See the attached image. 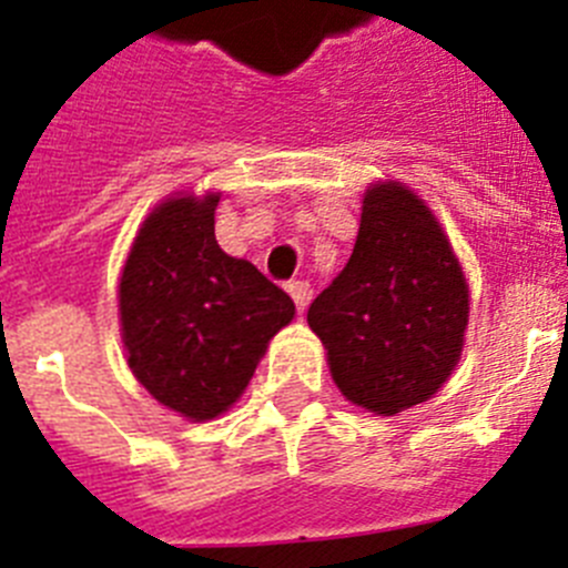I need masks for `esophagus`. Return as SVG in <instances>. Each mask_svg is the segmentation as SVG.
<instances>
[{
  "label": "esophagus",
  "instance_id": "esophagus-1",
  "mask_svg": "<svg viewBox=\"0 0 568 568\" xmlns=\"http://www.w3.org/2000/svg\"><path fill=\"white\" fill-rule=\"evenodd\" d=\"M288 294H291V300L297 303L300 314L305 312V305L312 303V285L305 283V280H294V283H288Z\"/></svg>",
  "mask_w": 568,
  "mask_h": 568
}]
</instances>
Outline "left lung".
Segmentation results:
<instances>
[{
  "instance_id": "obj_1",
  "label": "left lung",
  "mask_w": 568,
  "mask_h": 568,
  "mask_svg": "<svg viewBox=\"0 0 568 568\" xmlns=\"http://www.w3.org/2000/svg\"><path fill=\"white\" fill-rule=\"evenodd\" d=\"M345 400L374 414L426 403L455 372L468 285L426 202L400 182L363 196L345 268L308 308Z\"/></svg>"
}]
</instances>
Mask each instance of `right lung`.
<instances>
[{
  "label": "right lung",
  "instance_id": "right-lung-1",
  "mask_svg": "<svg viewBox=\"0 0 568 568\" xmlns=\"http://www.w3.org/2000/svg\"><path fill=\"white\" fill-rule=\"evenodd\" d=\"M216 202L185 194L156 205L120 280L128 366L154 400L194 423L234 406L268 339L294 320L280 285L216 245Z\"/></svg>",
  "mask_w": 568,
  "mask_h": 568
}]
</instances>
